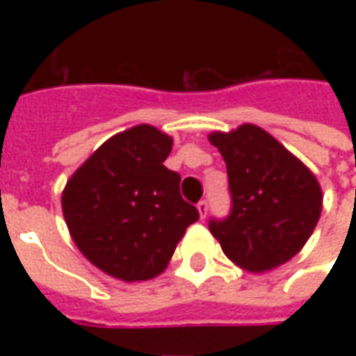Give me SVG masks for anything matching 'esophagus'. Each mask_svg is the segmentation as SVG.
Returning <instances> with one entry per match:
<instances>
[{"mask_svg":"<svg viewBox=\"0 0 356 356\" xmlns=\"http://www.w3.org/2000/svg\"><path fill=\"white\" fill-rule=\"evenodd\" d=\"M196 208H198V211H200L202 219H206V216H208V200H200Z\"/></svg>","mask_w":356,"mask_h":356,"instance_id":"34e87169","label":"esophagus"}]
</instances>
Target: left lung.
Masks as SVG:
<instances>
[{
	"instance_id": "8db88e82",
	"label": "left lung",
	"mask_w": 356,
	"mask_h": 356,
	"mask_svg": "<svg viewBox=\"0 0 356 356\" xmlns=\"http://www.w3.org/2000/svg\"><path fill=\"white\" fill-rule=\"evenodd\" d=\"M227 163L231 211L209 219L225 255L252 273L278 267L303 248L318 223V181L261 127L211 133Z\"/></svg>"
}]
</instances>
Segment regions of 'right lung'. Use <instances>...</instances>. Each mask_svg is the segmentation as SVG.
Returning a JSON list of instances; mask_svg holds the SVG:
<instances>
[{
    "label": "right lung",
    "instance_id": "obj_1",
    "mask_svg": "<svg viewBox=\"0 0 356 356\" xmlns=\"http://www.w3.org/2000/svg\"><path fill=\"white\" fill-rule=\"evenodd\" d=\"M171 145L152 125H135L97 148L66 183L68 231L110 276L133 282L160 275L200 217L181 196V175L163 165Z\"/></svg>",
    "mask_w": 356,
    "mask_h": 356
}]
</instances>
